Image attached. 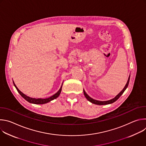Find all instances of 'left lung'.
<instances>
[{
  "label": "left lung",
  "mask_w": 146,
  "mask_h": 146,
  "mask_svg": "<svg viewBox=\"0 0 146 146\" xmlns=\"http://www.w3.org/2000/svg\"><path fill=\"white\" fill-rule=\"evenodd\" d=\"M129 80H130V75L128 77V81H127V84L125 85V86L124 87V88L122 89V90L113 99H110V100H106V101H100V100H95V99H94L92 98H91L86 92V91H84V90H83V92H84V96L85 97L87 98V99L90 101V102H91L92 103H94V104H95V105H109V104H111V103H114V102H115L121 95L123 93V92L125 91V90L127 88L128 86V84H129Z\"/></svg>",
  "instance_id": "obj_1"
}]
</instances>
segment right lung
<instances>
[{"label":"right lung","instance_id":"right-lung-1","mask_svg":"<svg viewBox=\"0 0 146 146\" xmlns=\"http://www.w3.org/2000/svg\"><path fill=\"white\" fill-rule=\"evenodd\" d=\"M13 84H14V86H15V88L17 89V91L18 92V93L21 95V96L23 98H24L27 101H28V102L31 103H33V104H37V105H42V104H45V103H48L50 102V101L57 98L60 92H61V90H62V85H63V83H62V84L60 88V89L59 90V91L56 93L54 95H53L52 96L49 97V98H45V99H43V98H31L29 96H27L26 95H25L24 94H23L21 91H20L19 90V89L17 88V87L15 86L14 82L13 81Z\"/></svg>","mask_w":146,"mask_h":146}]
</instances>
